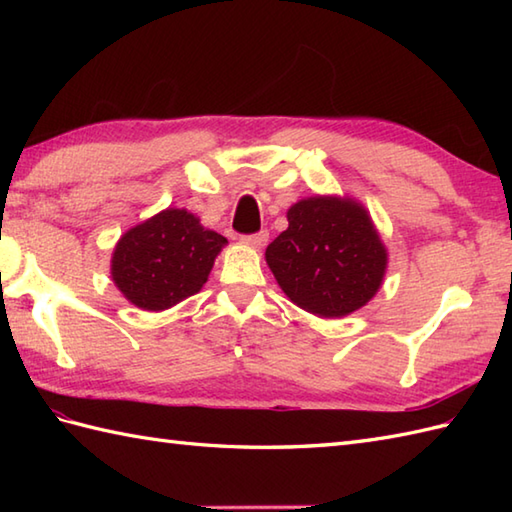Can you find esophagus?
<instances>
[{"instance_id": "esophagus-1", "label": "esophagus", "mask_w": 512, "mask_h": 512, "mask_svg": "<svg viewBox=\"0 0 512 512\" xmlns=\"http://www.w3.org/2000/svg\"><path fill=\"white\" fill-rule=\"evenodd\" d=\"M242 242L250 248H264L266 242H268V231H259L255 235H246L242 237Z\"/></svg>"}]
</instances>
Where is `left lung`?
Masks as SVG:
<instances>
[{"mask_svg":"<svg viewBox=\"0 0 512 512\" xmlns=\"http://www.w3.org/2000/svg\"><path fill=\"white\" fill-rule=\"evenodd\" d=\"M288 228L266 248L286 297L321 319H341L374 299L387 248L365 206L350 195H312L286 213Z\"/></svg>","mask_w":512,"mask_h":512,"instance_id":"8db88e82","label":"left lung"}]
</instances>
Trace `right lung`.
Segmentation results:
<instances>
[{"label": "right lung", "mask_w": 512, "mask_h": 512, "mask_svg": "<svg viewBox=\"0 0 512 512\" xmlns=\"http://www.w3.org/2000/svg\"><path fill=\"white\" fill-rule=\"evenodd\" d=\"M226 237L204 228L187 209H165L118 239L110 275L121 295L147 312H162L200 292Z\"/></svg>", "instance_id": "obj_1"}]
</instances>
